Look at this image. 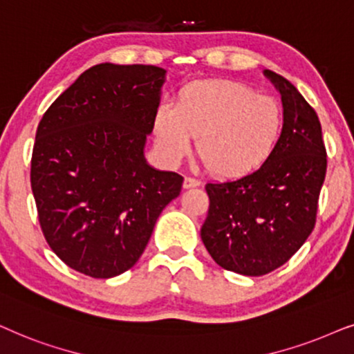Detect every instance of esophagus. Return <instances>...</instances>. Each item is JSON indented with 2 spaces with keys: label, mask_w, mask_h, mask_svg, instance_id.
<instances>
[{
  "label": "esophagus",
  "mask_w": 354,
  "mask_h": 354,
  "mask_svg": "<svg viewBox=\"0 0 354 354\" xmlns=\"http://www.w3.org/2000/svg\"><path fill=\"white\" fill-rule=\"evenodd\" d=\"M199 185H201L199 180H196V178H189V176H186L185 181H183V187H185V189H191V187H197Z\"/></svg>",
  "instance_id": "34e87169"
}]
</instances>
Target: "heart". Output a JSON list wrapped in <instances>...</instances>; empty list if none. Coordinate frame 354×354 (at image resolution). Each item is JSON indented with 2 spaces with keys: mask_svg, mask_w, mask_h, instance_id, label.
<instances>
[{
  "mask_svg": "<svg viewBox=\"0 0 354 354\" xmlns=\"http://www.w3.org/2000/svg\"><path fill=\"white\" fill-rule=\"evenodd\" d=\"M283 133L280 102L233 81L187 86L176 106L163 103L153 116L155 144L168 163L180 162L197 138L202 162L225 180L261 169L279 149Z\"/></svg>",
  "mask_w": 354,
  "mask_h": 354,
  "instance_id": "b5f03b06",
  "label": "heart"
}]
</instances>
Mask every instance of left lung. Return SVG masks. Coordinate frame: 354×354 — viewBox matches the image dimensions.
Instances as JSON below:
<instances>
[{
    "mask_svg": "<svg viewBox=\"0 0 354 354\" xmlns=\"http://www.w3.org/2000/svg\"><path fill=\"white\" fill-rule=\"evenodd\" d=\"M263 75L281 95L283 138L256 173L207 183L210 207L201 228L212 259L248 277L275 270L303 246L314 228L327 171L317 113L280 74L263 69Z\"/></svg>",
    "mask_w": 354,
    "mask_h": 354,
    "instance_id": "obj_1",
    "label": "left lung"
}]
</instances>
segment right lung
<instances>
[{
  "label": "right lung",
  "mask_w": 354,
  "mask_h": 354,
  "mask_svg": "<svg viewBox=\"0 0 354 354\" xmlns=\"http://www.w3.org/2000/svg\"><path fill=\"white\" fill-rule=\"evenodd\" d=\"M167 71L158 66H92L41 118L30 185L41 232L74 270L111 279L142 256L183 176L150 167L144 149L153 129Z\"/></svg>",
  "instance_id": "right-lung-1"
}]
</instances>
